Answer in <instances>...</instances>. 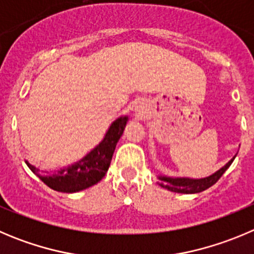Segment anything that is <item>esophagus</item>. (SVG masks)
<instances>
[{"mask_svg": "<svg viewBox=\"0 0 254 254\" xmlns=\"http://www.w3.org/2000/svg\"><path fill=\"white\" fill-rule=\"evenodd\" d=\"M145 111H146V107L143 102H138V103L136 104V107H134V112H136V115L138 116H143Z\"/></svg>", "mask_w": 254, "mask_h": 254, "instance_id": "34e87169", "label": "esophagus"}]
</instances>
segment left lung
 <instances>
[{"mask_svg": "<svg viewBox=\"0 0 254 254\" xmlns=\"http://www.w3.org/2000/svg\"><path fill=\"white\" fill-rule=\"evenodd\" d=\"M237 156V155H236ZM234 156L233 159L228 161L223 167H220L218 171H215L211 175L206 176V178L201 179H191V178H171V176L159 175V185L161 188L170 190L174 192H180V194H196V192H201L204 190L209 189L210 186L217 183L223 174L228 170V167L232 165L233 160L236 159Z\"/></svg>", "mask_w": 254, "mask_h": 254, "instance_id": "obj_1", "label": "left lung"}]
</instances>
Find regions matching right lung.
<instances>
[{
	"instance_id": "obj_1",
	"label": "right lung",
	"mask_w": 254,
	"mask_h": 254,
	"mask_svg": "<svg viewBox=\"0 0 254 254\" xmlns=\"http://www.w3.org/2000/svg\"><path fill=\"white\" fill-rule=\"evenodd\" d=\"M127 122L128 116L118 117L111 123L101 142L90 150L83 159L53 174H40L34 165L29 161L25 162L37 178L55 191L71 194L88 189L99 183L108 171L116 145L123 134Z\"/></svg>"
}]
</instances>
